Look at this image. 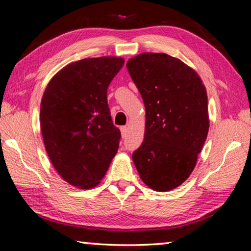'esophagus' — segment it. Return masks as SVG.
Masks as SVG:
<instances>
[{
  "mask_svg": "<svg viewBox=\"0 0 251 251\" xmlns=\"http://www.w3.org/2000/svg\"><path fill=\"white\" fill-rule=\"evenodd\" d=\"M121 133H122V137L126 138L127 137V133H128V128L126 126H122L121 127Z\"/></svg>",
  "mask_w": 251,
  "mask_h": 251,
  "instance_id": "34e87169",
  "label": "esophagus"
}]
</instances>
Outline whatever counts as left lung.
I'll list each match as a JSON object with an SVG mask.
<instances>
[{"mask_svg": "<svg viewBox=\"0 0 251 251\" xmlns=\"http://www.w3.org/2000/svg\"><path fill=\"white\" fill-rule=\"evenodd\" d=\"M126 67L146 110L144 142L133 161L145 185L169 192L190 176L206 142V87L196 71L165 53L138 54Z\"/></svg>", "mask_w": 251, "mask_h": 251, "instance_id": "1", "label": "left lung"}]
</instances>
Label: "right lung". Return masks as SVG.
<instances>
[{
  "mask_svg": "<svg viewBox=\"0 0 251 251\" xmlns=\"http://www.w3.org/2000/svg\"><path fill=\"white\" fill-rule=\"evenodd\" d=\"M116 56L84 58L63 67L46 86L40 123L46 152L66 182L91 189L103 179L120 146L107 88L124 65Z\"/></svg>",
  "mask_w": 251,
  "mask_h": 251,
  "instance_id": "obj_1",
  "label": "right lung"
}]
</instances>
